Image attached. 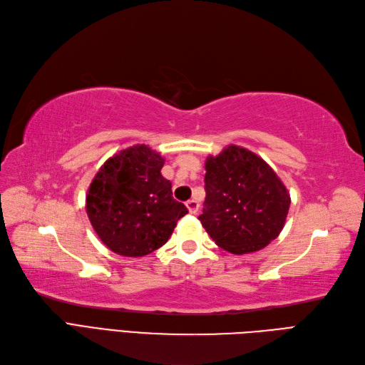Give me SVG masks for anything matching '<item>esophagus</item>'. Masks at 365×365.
Instances as JSON below:
<instances>
[{"instance_id":"esophagus-1","label":"esophagus","mask_w":365,"mask_h":365,"mask_svg":"<svg viewBox=\"0 0 365 365\" xmlns=\"http://www.w3.org/2000/svg\"><path fill=\"white\" fill-rule=\"evenodd\" d=\"M185 205H187V208H188V212H190V215H196L197 210H199V202H197L196 199H190V200H187Z\"/></svg>"}]
</instances>
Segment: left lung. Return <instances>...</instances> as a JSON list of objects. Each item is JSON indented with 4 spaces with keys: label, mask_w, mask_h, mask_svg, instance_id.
I'll list each match as a JSON object with an SVG mask.
<instances>
[{
    "label": "left lung",
    "mask_w": 365,
    "mask_h": 365,
    "mask_svg": "<svg viewBox=\"0 0 365 365\" xmlns=\"http://www.w3.org/2000/svg\"><path fill=\"white\" fill-rule=\"evenodd\" d=\"M205 170L207 196L199 220L219 247L243 255L279 235L292 199L266 161L230 145L207 158Z\"/></svg>",
    "instance_id": "left-lung-1"
}]
</instances>
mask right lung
Returning <instances> with one entry per match:
<instances>
[{
  "mask_svg": "<svg viewBox=\"0 0 365 365\" xmlns=\"http://www.w3.org/2000/svg\"><path fill=\"white\" fill-rule=\"evenodd\" d=\"M157 150L134 145L108 158L87 190L86 211L101 242L123 257H145L165 245L188 210L172 196Z\"/></svg>",
  "mask_w": 365,
  "mask_h": 365,
  "instance_id": "add662e5",
  "label": "right lung"
}]
</instances>
